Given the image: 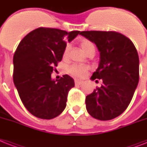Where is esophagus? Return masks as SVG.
Listing matches in <instances>:
<instances>
[{"instance_id":"esophagus-1","label":"esophagus","mask_w":147,"mask_h":147,"mask_svg":"<svg viewBox=\"0 0 147 147\" xmlns=\"http://www.w3.org/2000/svg\"><path fill=\"white\" fill-rule=\"evenodd\" d=\"M75 84L76 85H81V84H83V82L82 81H80V80H75Z\"/></svg>"}]
</instances>
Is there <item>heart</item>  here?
Instances as JSON below:
<instances>
[{"instance_id":"1","label":"heart","mask_w":147,"mask_h":147,"mask_svg":"<svg viewBox=\"0 0 147 147\" xmlns=\"http://www.w3.org/2000/svg\"><path fill=\"white\" fill-rule=\"evenodd\" d=\"M81 47H82V51H84L86 54L90 53V51H95V47L94 45L91 41L88 40H84L81 43ZM69 50V45H67L65 47V51H64V56H66ZM88 70V68L85 65H70L69 67L68 68V71L70 75L75 77L82 78L84 77L87 73Z\"/></svg>"}]
</instances>
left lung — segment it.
Returning <instances> with one entry per match:
<instances>
[{
  "label": "left lung",
  "instance_id": "obj_1",
  "mask_svg": "<svg viewBox=\"0 0 147 147\" xmlns=\"http://www.w3.org/2000/svg\"><path fill=\"white\" fill-rule=\"evenodd\" d=\"M80 34L94 43L100 51L98 68L91 80L102 81L100 88L86 96L87 111L101 121L115 119L128 107L138 87V51L131 40L119 32L84 31Z\"/></svg>",
  "mask_w": 147,
  "mask_h": 147
}]
</instances>
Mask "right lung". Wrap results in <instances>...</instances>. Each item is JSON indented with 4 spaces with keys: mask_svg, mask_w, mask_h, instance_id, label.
Segmentation results:
<instances>
[{
    "mask_svg": "<svg viewBox=\"0 0 147 147\" xmlns=\"http://www.w3.org/2000/svg\"><path fill=\"white\" fill-rule=\"evenodd\" d=\"M79 31L67 32L38 28L28 33L18 45L13 56V82L27 110L37 118L52 119L66 107L68 93L75 86L72 78L59 80L51 74L63 58L66 41L71 42Z\"/></svg>",
    "mask_w": 147,
    "mask_h": 147,
    "instance_id": "1",
    "label": "right lung"
}]
</instances>
